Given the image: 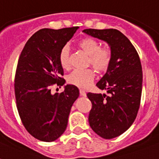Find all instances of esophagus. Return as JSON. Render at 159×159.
<instances>
[{
  "label": "esophagus",
  "instance_id": "1",
  "mask_svg": "<svg viewBox=\"0 0 159 159\" xmlns=\"http://www.w3.org/2000/svg\"><path fill=\"white\" fill-rule=\"evenodd\" d=\"M79 92H80V95H81V96H83V97L86 96V93L84 90H80Z\"/></svg>",
  "mask_w": 159,
  "mask_h": 159
}]
</instances>
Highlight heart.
<instances>
[{
  "label": "heart",
  "mask_w": 159,
  "mask_h": 159,
  "mask_svg": "<svg viewBox=\"0 0 159 159\" xmlns=\"http://www.w3.org/2000/svg\"><path fill=\"white\" fill-rule=\"evenodd\" d=\"M78 46L89 57L88 63L98 72L106 71L111 61V52L107 48H100V43L91 38H85L78 43ZM61 67L69 69L71 66L68 47L61 49L59 56ZM94 73L92 69H76L68 77V82L77 87L86 88L94 80Z\"/></svg>",
  "instance_id": "1"
}]
</instances>
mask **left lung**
<instances>
[{
	"instance_id": "1",
	"label": "left lung",
	"mask_w": 159,
	"mask_h": 159,
	"mask_svg": "<svg viewBox=\"0 0 159 159\" xmlns=\"http://www.w3.org/2000/svg\"><path fill=\"white\" fill-rule=\"evenodd\" d=\"M84 33L109 45L111 61L96 86L105 94L88 93L92 107L89 124L104 139L121 135L137 117L142 90V68L139 56L129 39L116 29H86Z\"/></svg>"
}]
</instances>
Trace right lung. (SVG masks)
<instances>
[{"mask_svg":"<svg viewBox=\"0 0 159 159\" xmlns=\"http://www.w3.org/2000/svg\"><path fill=\"white\" fill-rule=\"evenodd\" d=\"M78 28L38 30L26 42L18 59L14 80L17 108L24 127L39 141H54L63 134L72 106L79 96L73 85H66L60 94L51 92L54 84H65L60 52Z\"/></svg>","mask_w":159,"mask_h":159,"instance_id":"obj_1","label":"right lung"}]
</instances>
